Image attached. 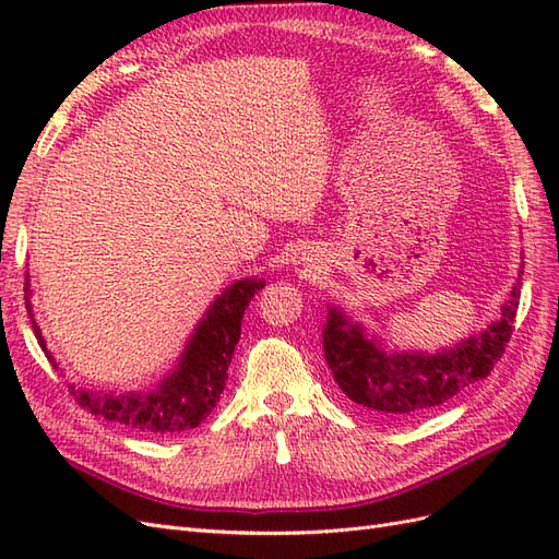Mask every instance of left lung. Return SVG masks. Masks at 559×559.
<instances>
[{"mask_svg": "<svg viewBox=\"0 0 559 559\" xmlns=\"http://www.w3.org/2000/svg\"><path fill=\"white\" fill-rule=\"evenodd\" d=\"M522 273V270H520ZM520 280L501 314L485 331L436 354L386 349L359 321L331 306L324 324V357L341 392L386 419H408L450 401L489 376L511 341Z\"/></svg>", "mask_w": 559, "mask_h": 559, "instance_id": "obj_1", "label": "left lung"}]
</instances>
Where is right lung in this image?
Masks as SVG:
<instances>
[{
    "instance_id": "right-lung-1",
    "label": "right lung",
    "mask_w": 559,
    "mask_h": 559,
    "mask_svg": "<svg viewBox=\"0 0 559 559\" xmlns=\"http://www.w3.org/2000/svg\"><path fill=\"white\" fill-rule=\"evenodd\" d=\"M263 286L265 280L259 277H245L226 286L198 321L177 366L158 382L156 389L118 394L95 392V389L70 384V392L74 394L81 408L116 421V425H126L144 433H177L195 429L202 419H207V415L216 408L218 399H222L233 352L240 341L242 314L249 300ZM29 298L32 289L27 275L25 308L32 319V329H35V335L48 361L53 364V368H58V361L50 357L41 329L37 326Z\"/></svg>"
}]
</instances>
